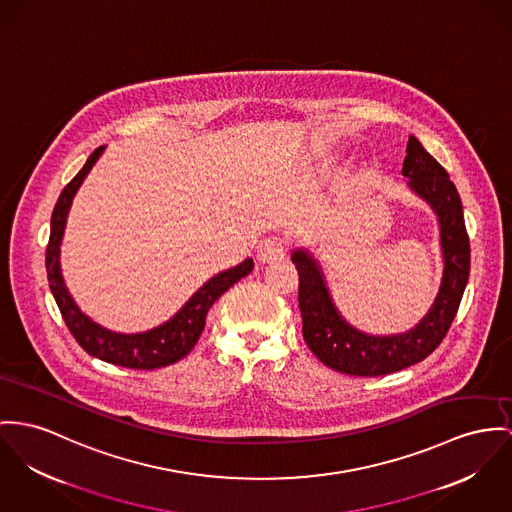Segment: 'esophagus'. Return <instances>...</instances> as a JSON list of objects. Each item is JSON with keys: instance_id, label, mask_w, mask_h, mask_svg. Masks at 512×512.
Wrapping results in <instances>:
<instances>
[{"instance_id": "esophagus-1", "label": "esophagus", "mask_w": 512, "mask_h": 512, "mask_svg": "<svg viewBox=\"0 0 512 512\" xmlns=\"http://www.w3.org/2000/svg\"><path fill=\"white\" fill-rule=\"evenodd\" d=\"M284 251H286L284 241L278 237H269L257 245V257L263 263H275L278 259H282Z\"/></svg>"}]
</instances>
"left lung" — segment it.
<instances>
[{
	"label": "left lung",
	"mask_w": 512,
	"mask_h": 512,
	"mask_svg": "<svg viewBox=\"0 0 512 512\" xmlns=\"http://www.w3.org/2000/svg\"><path fill=\"white\" fill-rule=\"evenodd\" d=\"M401 175L438 218L444 263L433 306L415 327L394 335H370L356 329L337 310L314 255L308 249L292 251V263L300 275L298 304L304 341L325 366L341 374L384 376L427 358L450 329L468 284L470 239L462 200L450 175L415 136H409Z\"/></svg>",
	"instance_id": "8db88e82"
}]
</instances>
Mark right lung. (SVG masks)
Returning <instances> with one entry per match:
<instances>
[{"label":"right lung","mask_w":512,"mask_h":512,"mask_svg":"<svg viewBox=\"0 0 512 512\" xmlns=\"http://www.w3.org/2000/svg\"><path fill=\"white\" fill-rule=\"evenodd\" d=\"M103 152L105 146H99L89 156L78 175L66 185L54 206L50 220V239L46 247V273L50 290L70 333L76 337L85 353L134 370H154L169 366L191 353L204 329L208 310L230 286H234L237 280L253 271V259H245L234 269L212 276L185 302V306L177 314L154 329L142 333H117L95 323L89 315L79 310L76 300L66 288L60 267V245L72 200L76 197L83 179L89 175Z\"/></svg>","instance_id":"add662e5"}]
</instances>
